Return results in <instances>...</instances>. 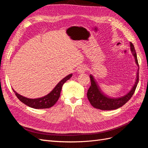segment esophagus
I'll list each match as a JSON object with an SVG mask.
<instances>
[{
    "label": "esophagus",
    "instance_id": "34e87169",
    "mask_svg": "<svg viewBox=\"0 0 148 148\" xmlns=\"http://www.w3.org/2000/svg\"><path fill=\"white\" fill-rule=\"evenodd\" d=\"M86 70H87V67L86 66L82 65V66H79V68L78 69V71L79 73H82L85 72V71H86Z\"/></svg>",
    "mask_w": 148,
    "mask_h": 148
}]
</instances>
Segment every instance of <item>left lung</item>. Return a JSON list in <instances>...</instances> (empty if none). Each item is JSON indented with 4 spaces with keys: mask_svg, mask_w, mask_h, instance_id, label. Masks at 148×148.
I'll list each match as a JSON object with an SVG mask.
<instances>
[{
    "mask_svg": "<svg viewBox=\"0 0 148 148\" xmlns=\"http://www.w3.org/2000/svg\"><path fill=\"white\" fill-rule=\"evenodd\" d=\"M130 49L135 59L136 64L138 65V62L136 56V53L133 44L130 42ZM139 69L137 72L136 79L135 84H134L131 91L127 95L120 97H110L104 95L101 89H100L99 85L94 79L93 77L90 75L91 79V86L89 87L87 92L88 99L90 102V104L95 108L101 109L103 110H111L117 109L119 107L123 106L124 104L131 99V97L135 93V89L136 88L137 84L139 82Z\"/></svg>",
    "mask_w": 148,
    "mask_h": 148,
    "instance_id": "1",
    "label": "left lung"
}]
</instances>
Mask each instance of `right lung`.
Instances as JSON below:
<instances>
[{
  "label": "right lung",
  "mask_w": 148,
  "mask_h": 148,
  "mask_svg": "<svg viewBox=\"0 0 148 148\" xmlns=\"http://www.w3.org/2000/svg\"><path fill=\"white\" fill-rule=\"evenodd\" d=\"M72 74H70L66 76L64 79H62L61 81L57 84V86L53 90L48 94L47 95L44 97L38 98V99H29L23 96L20 95L13 89V92H15L16 96L18 98V99L21 102L24 103L26 106L30 107H32L34 109H47L50 108L54 105L57 101L59 99L60 95V92L62 90V88L63 84L69 79Z\"/></svg>",
  "instance_id": "1"
}]
</instances>
